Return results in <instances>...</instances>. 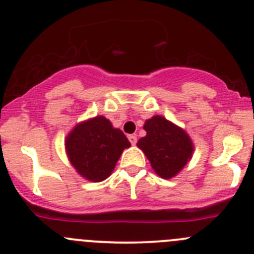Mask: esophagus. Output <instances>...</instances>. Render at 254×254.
<instances>
[{"mask_svg":"<svg viewBox=\"0 0 254 254\" xmlns=\"http://www.w3.org/2000/svg\"><path fill=\"white\" fill-rule=\"evenodd\" d=\"M127 138H129V141L131 143V145H135V144H136V141H138V138H136V135L135 134H130Z\"/></svg>","mask_w":254,"mask_h":254,"instance_id":"1","label":"esophagus"}]
</instances>
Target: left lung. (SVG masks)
Listing matches in <instances>:
<instances>
[{
	"label": "left lung",
	"mask_w": 254,
	"mask_h": 254,
	"mask_svg": "<svg viewBox=\"0 0 254 254\" xmlns=\"http://www.w3.org/2000/svg\"><path fill=\"white\" fill-rule=\"evenodd\" d=\"M146 135L138 141L150 162L154 172L170 179L190 160L194 146L189 135L160 115L153 116L144 124Z\"/></svg>",
	"instance_id": "8db88e82"
}]
</instances>
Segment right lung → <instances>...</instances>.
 <instances>
[{
	"label": "right lung",
	"instance_id": "obj_1",
	"mask_svg": "<svg viewBox=\"0 0 254 254\" xmlns=\"http://www.w3.org/2000/svg\"><path fill=\"white\" fill-rule=\"evenodd\" d=\"M65 146L71 164L81 177L90 182H103L130 143L106 118L96 116L73 127Z\"/></svg>",
	"mask_w": 254,
	"mask_h": 254
}]
</instances>
